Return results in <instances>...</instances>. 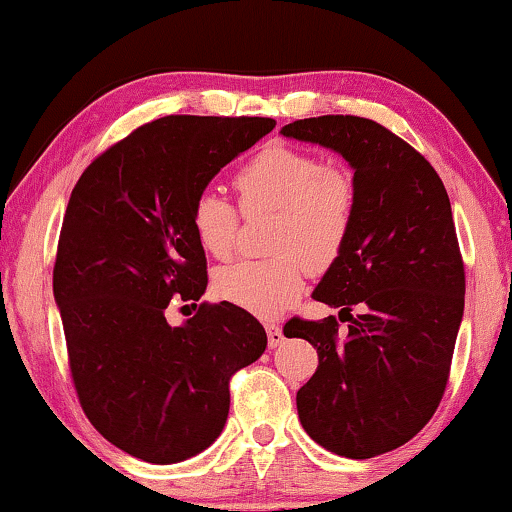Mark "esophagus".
I'll return each instance as SVG.
<instances>
[{"instance_id":"esophagus-1","label":"esophagus","mask_w":512,"mask_h":512,"mask_svg":"<svg viewBox=\"0 0 512 512\" xmlns=\"http://www.w3.org/2000/svg\"><path fill=\"white\" fill-rule=\"evenodd\" d=\"M265 331H268V345H270L272 349L282 345V342H284L282 328H279L277 324H268V326H265Z\"/></svg>"}]
</instances>
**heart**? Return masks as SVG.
I'll list each match as a JSON object with an SVG mask.
<instances>
[{
	"mask_svg": "<svg viewBox=\"0 0 512 512\" xmlns=\"http://www.w3.org/2000/svg\"><path fill=\"white\" fill-rule=\"evenodd\" d=\"M244 214L277 212L268 261H242L214 277L216 296L256 317H279L296 303L305 268L321 272L340 256L354 223L356 184L340 165H321L310 151L270 144L235 177ZM237 209L214 191L191 207L195 240L209 256L228 258L237 242Z\"/></svg>",
	"mask_w": 512,
	"mask_h": 512,
	"instance_id": "heart-1",
	"label": "heart"
}]
</instances>
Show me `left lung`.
I'll return each instance as SVG.
<instances>
[{
  "label": "left lung",
  "mask_w": 512,
  "mask_h": 512,
  "mask_svg": "<svg viewBox=\"0 0 512 512\" xmlns=\"http://www.w3.org/2000/svg\"><path fill=\"white\" fill-rule=\"evenodd\" d=\"M282 135L340 153L354 170L352 230L312 293L340 307L347 335L338 338L335 317H296L284 335L319 354L296 394L307 436L370 459L417 436L443 398L466 293L450 198L429 160L370 118H303Z\"/></svg>",
  "instance_id": "1"
}]
</instances>
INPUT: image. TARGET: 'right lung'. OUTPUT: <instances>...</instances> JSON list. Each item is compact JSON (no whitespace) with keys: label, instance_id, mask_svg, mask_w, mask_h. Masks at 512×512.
<instances>
[{"label":"right lung","instance_id":"obj_1","mask_svg":"<svg viewBox=\"0 0 512 512\" xmlns=\"http://www.w3.org/2000/svg\"><path fill=\"white\" fill-rule=\"evenodd\" d=\"M272 128L258 116L158 118L97 156L69 198L53 296L76 394L111 445L149 464L207 450L228 419L230 377L268 345L242 307L202 303L181 326L165 310L207 289L195 198Z\"/></svg>","mask_w":512,"mask_h":512}]
</instances>
